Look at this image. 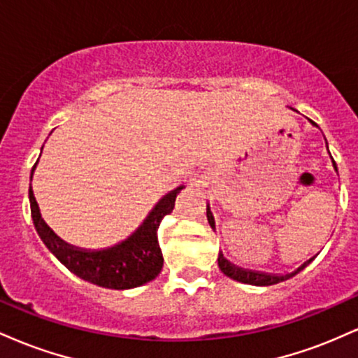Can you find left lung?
Instances as JSON below:
<instances>
[{"label": "left lung", "mask_w": 358, "mask_h": 358, "mask_svg": "<svg viewBox=\"0 0 358 358\" xmlns=\"http://www.w3.org/2000/svg\"><path fill=\"white\" fill-rule=\"evenodd\" d=\"M313 122V121H311ZM315 124V122H313ZM334 166L336 170V163L334 162ZM207 219H208V224H210V227L213 229L215 227V222H213V217L210 213V208H207ZM315 257L308 259L305 264H301L296 271H293V273L289 274H268V273H259V271H249V269H242V268H237V266L231 264V262L227 261V259L224 257V254H219V268L222 273L225 274V276H229L231 279H236V281L239 282H245V285H254V286H271V285H278V282L281 281H286V279L296 276L299 271H303L306 268L308 264H310L311 261H313Z\"/></svg>", "instance_id": "8db88e82"}]
</instances>
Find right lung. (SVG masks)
Returning a JSON list of instances; mask_svg holds the SVG:
<instances>
[{"label":"right lung","mask_w":358,"mask_h":358,"mask_svg":"<svg viewBox=\"0 0 358 358\" xmlns=\"http://www.w3.org/2000/svg\"><path fill=\"white\" fill-rule=\"evenodd\" d=\"M182 188L178 187L166 193L133 236L102 250L77 249L57 237L40 215L31 183L28 196H30L31 219L40 239L65 268L92 285L109 287V289H131L153 281L162 273L163 256L158 244V227L163 217L173 210L175 199Z\"/></svg>","instance_id":"obj_1"}]
</instances>
